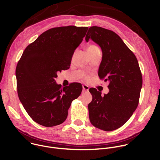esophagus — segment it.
I'll return each mask as SVG.
<instances>
[{"mask_svg": "<svg viewBox=\"0 0 160 160\" xmlns=\"http://www.w3.org/2000/svg\"><path fill=\"white\" fill-rule=\"evenodd\" d=\"M82 87H83V90L84 91V92H88L89 90L88 86H87V85H83Z\"/></svg>", "mask_w": 160, "mask_h": 160, "instance_id": "obj_1", "label": "esophagus"}]
</instances>
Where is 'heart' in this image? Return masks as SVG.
Listing matches in <instances>:
<instances>
[{
  "mask_svg": "<svg viewBox=\"0 0 160 160\" xmlns=\"http://www.w3.org/2000/svg\"><path fill=\"white\" fill-rule=\"evenodd\" d=\"M99 50V48L98 47V45H96V44H90L89 45H88V47L87 48V52H93Z\"/></svg>",
  "mask_w": 160,
  "mask_h": 160,
  "instance_id": "heart-1",
  "label": "heart"
}]
</instances>
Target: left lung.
I'll return each mask as SVG.
<instances>
[{
	"label": "left lung",
	"mask_w": 160,
	"mask_h": 160,
	"mask_svg": "<svg viewBox=\"0 0 160 160\" xmlns=\"http://www.w3.org/2000/svg\"><path fill=\"white\" fill-rule=\"evenodd\" d=\"M101 47L102 58L99 77L108 82L109 92L104 96L95 88L89 89L92 100L88 105L90 123L104 131L123 126L139 104L142 77L138 61L122 39L114 32L91 27L85 40Z\"/></svg>",
	"instance_id": "left-lung-1"
}]
</instances>
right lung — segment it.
I'll return each mask as SVG.
<instances>
[{
  "instance_id": "obj_1",
  "label": "right lung",
  "mask_w": 160,
  "mask_h": 160,
  "mask_svg": "<svg viewBox=\"0 0 160 160\" xmlns=\"http://www.w3.org/2000/svg\"><path fill=\"white\" fill-rule=\"evenodd\" d=\"M88 27L51 28L25 49L16 69L19 99L28 115L44 127H54L66 119L72 101L82 86L72 83L63 88L56 84L57 73L70 68L75 50Z\"/></svg>"
}]
</instances>
